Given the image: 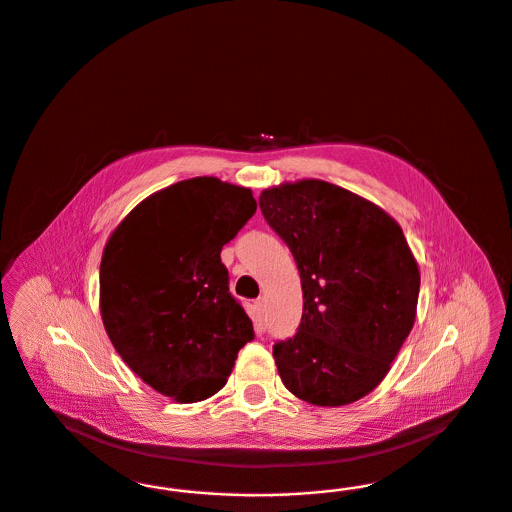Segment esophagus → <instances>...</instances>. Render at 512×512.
<instances>
[{
	"label": "esophagus",
	"mask_w": 512,
	"mask_h": 512,
	"mask_svg": "<svg viewBox=\"0 0 512 512\" xmlns=\"http://www.w3.org/2000/svg\"><path fill=\"white\" fill-rule=\"evenodd\" d=\"M255 309H257V313L261 315V318L265 317V313H267V299H265V297H259V299L255 301Z\"/></svg>",
	"instance_id": "34e87169"
}]
</instances>
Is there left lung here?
<instances>
[{
	"mask_svg": "<svg viewBox=\"0 0 512 512\" xmlns=\"http://www.w3.org/2000/svg\"><path fill=\"white\" fill-rule=\"evenodd\" d=\"M259 205L290 247L303 290L297 334L272 347L284 386L318 407L359 401L413 330L420 272L401 226L315 178L268 188Z\"/></svg>",
	"mask_w": 512,
	"mask_h": 512,
	"instance_id": "8db88e82",
	"label": "left lung"
}]
</instances>
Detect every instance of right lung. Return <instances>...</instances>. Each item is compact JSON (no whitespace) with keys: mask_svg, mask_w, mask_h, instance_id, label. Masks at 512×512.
Returning <instances> with one entry per match:
<instances>
[{"mask_svg":"<svg viewBox=\"0 0 512 512\" xmlns=\"http://www.w3.org/2000/svg\"><path fill=\"white\" fill-rule=\"evenodd\" d=\"M257 211L249 188L197 176L136 205L99 267V311L122 361L180 403L224 388L253 322L230 295L220 249Z\"/></svg>","mask_w":512,"mask_h":512,"instance_id":"obj_1","label":"right lung"}]
</instances>
